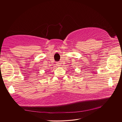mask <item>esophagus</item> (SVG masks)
<instances>
[{
    "instance_id": "esophagus-1",
    "label": "esophagus",
    "mask_w": 122,
    "mask_h": 122,
    "mask_svg": "<svg viewBox=\"0 0 122 122\" xmlns=\"http://www.w3.org/2000/svg\"><path fill=\"white\" fill-rule=\"evenodd\" d=\"M56 64H57V65L58 66H60V65H61V62H57L56 63Z\"/></svg>"
}]
</instances>
